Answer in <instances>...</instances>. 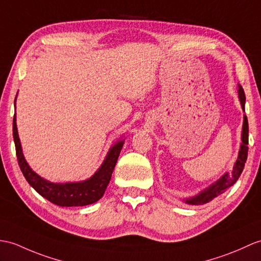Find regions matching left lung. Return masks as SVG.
I'll use <instances>...</instances> for the list:
<instances>
[{
	"mask_svg": "<svg viewBox=\"0 0 261 261\" xmlns=\"http://www.w3.org/2000/svg\"><path fill=\"white\" fill-rule=\"evenodd\" d=\"M238 95H239V100H240V103H241L242 110L245 111L246 95H245V92H244V89L241 88V86H238ZM248 133H249L248 120H247V117L244 116V124H242V133H241L242 143L240 145L238 159L234 163L231 174L225 173L219 180L216 181V182L211 185L210 187L205 188L203 191L198 193L197 196L185 199L186 203L193 204V205H200V204L210 202L211 200H214L218 196H220L221 193L225 192L227 188L231 187L236 184V181L239 179L242 170H244L245 163L247 161V156H248Z\"/></svg>",
	"mask_w": 261,
	"mask_h": 261,
	"instance_id": "obj_1",
	"label": "left lung"
}]
</instances>
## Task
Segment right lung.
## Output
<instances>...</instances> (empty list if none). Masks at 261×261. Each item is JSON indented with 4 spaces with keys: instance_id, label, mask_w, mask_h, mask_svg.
<instances>
[{
    "instance_id": "obj_1",
    "label": "right lung",
    "mask_w": 261,
    "mask_h": 261,
    "mask_svg": "<svg viewBox=\"0 0 261 261\" xmlns=\"http://www.w3.org/2000/svg\"><path fill=\"white\" fill-rule=\"evenodd\" d=\"M16 117L13 118V139L15 143L17 162L21 171L27 181L33 189L40 193L42 197L47 199L52 203L60 207H80L98 201L105 195L107 187L110 182L111 175L118 161L120 151L123 147V140L118 141L109 150L106 160L92 177L81 182H66V184H54L50 182L39 174H36L28 162L24 159L22 153V147L17 135Z\"/></svg>"
}]
</instances>
